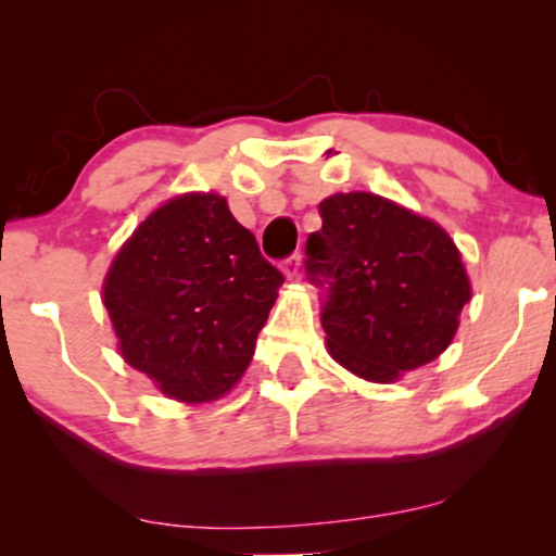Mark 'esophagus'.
I'll return each instance as SVG.
<instances>
[{
	"label": "esophagus",
	"mask_w": 556,
	"mask_h": 556,
	"mask_svg": "<svg viewBox=\"0 0 556 556\" xmlns=\"http://www.w3.org/2000/svg\"><path fill=\"white\" fill-rule=\"evenodd\" d=\"M280 270H283V276H286L288 280L299 278V270H301V255L295 253V255H291V257H286V261L280 263Z\"/></svg>",
	"instance_id": "esophagus-1"
}]
</instances>
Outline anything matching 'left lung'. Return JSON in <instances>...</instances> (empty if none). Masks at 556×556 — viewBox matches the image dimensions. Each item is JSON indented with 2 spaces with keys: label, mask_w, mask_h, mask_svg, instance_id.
I'll return each mask as SVG.
<instances>
[{
  "label": "left lung",
  "mask_w": 556,
  "mask_h": 556,
  "mask_svg": "<svg viewBox=\"0 0 556 556\" xmlns=\"http://www.w3.org/2000/svg\"><path fill=\"white\" fill-rule=\"evenodd\" d=\"M318 212L306 270L326 286L321 324L333 359L384 384L443 354L470 301L451 235L371 192L331 194Z\"/></svg>",
  "instance_id": "obj_1"
}]
</instances>
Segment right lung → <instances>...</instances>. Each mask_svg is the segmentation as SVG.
Segmentation results:
<instances>
[{
    "mask_svg": "<svg viewBox=\"0 0 556 556\" xmlns=\"http://www.w3.org/2000/svg\"><path fill=\"white\" fill-rule=\"evenodd\" d=\"M283 273L225 197L189 192L151 212L103 283L121 356L166 397L200 405L230 392L255 354Z\"/></svg>",
    "mask_w": 556,
    "mask_h": 556,
    "instance_id": "right-lung-1",
    "label": "right lung"
}]
</instances>
